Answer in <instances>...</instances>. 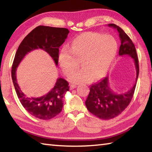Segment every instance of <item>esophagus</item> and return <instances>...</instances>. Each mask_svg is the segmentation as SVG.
Instances as JSON below:
<instances>
[{
  "label": "esophagus",
  "instance_id": "obj_1",
  "mask_svg": "<svg viewBox=\"0 0 152 152\" xmlns=\"http://www.w3.org/2000/svg\"><path fill=\"white\" fill-rule=\"evenodd\" d=\"M76 87V86L75 85V84H70V88L71 90H72V89H74V88H75Z\"/></svg>",
  "mask_w": 152,
  "mask_h": 152
}]
</instances>
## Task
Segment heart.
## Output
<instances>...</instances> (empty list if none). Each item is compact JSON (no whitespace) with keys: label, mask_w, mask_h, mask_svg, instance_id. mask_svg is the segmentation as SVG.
<instances>
[{"label":"heart","mask_w":152,"mask_h":152,"mask_svg":"<svg viewBox=\"0 0 152 152\" xmlns=\"http://www.w3.org/2000/svg\"><path fill=\"white\" fill-rule=\"evenodd\" d=\"M117 50V42L113 36L99 33L86 32L72 41L71 48L64 47L59 53V64L66 75L79 65L84 67L68 76L72 83H83L99 78L108 70ZM80 61H79V60Z\"/></svg>","instance_id":"1"}]
</instances>
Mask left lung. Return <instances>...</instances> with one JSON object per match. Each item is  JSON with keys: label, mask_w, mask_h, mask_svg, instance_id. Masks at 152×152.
Returning a JSON list of instances; mask_svg holds the SVG:
<instances>
[{"label": "left lung", "mask_w": 152, "mask_h": 152, "mask_svg": "<svg viewBox=\"0 0 152 152\" xmlns=\"http://www.w3.org/2000/svg\"><path fill=\"white\" fill-rule=\"evenodd\" d=\"M108 26L116 30L121 40L119 55H127L133 59L136 69V79L134 85L124 93L118 94L113 91L110 86L109 76L99 82L92 84L85 104L90 112L102 119H110L121 114L132 101L135 89L139 75V61L135 45L129 37L121 28L115 24H108Z\"/></svg>", "instance_id": "1"}]
</instances>
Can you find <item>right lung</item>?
I'll return each instance as SVG.
<instances>
[{"label": "right lung", "mask_w": 152, "mask_h": 152, "mask_svg": "<svg viewBox=\"0 0 152 152\" xmlns=\"http://www.w3.org/2000/svg\"><path fill=\"white\" fill-rule=\"evenodd\" d=\"M69 30L66 28L40 25L32 30L18 48L12 66L11 75L15 91L20 103L31 115L38 119L48 120L60 113L64 105L63 98L69 91L68 82L61 78L57 79L55 86L42 96L27 97L17 83L16 71L20 61L28 53L37 49L46 51L58 66L59 48L68 37Z\"/></svg>", "instance_id": "1"}]
</instances>
